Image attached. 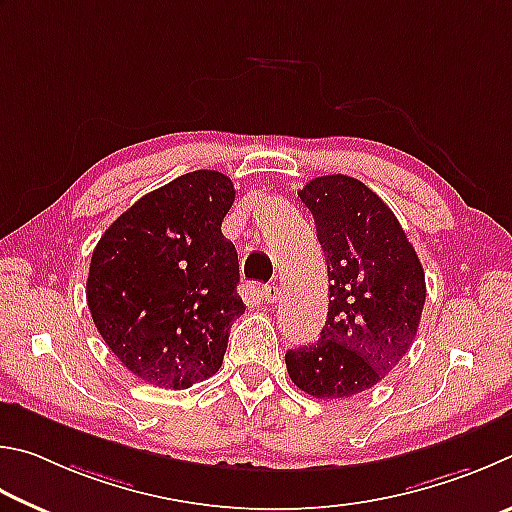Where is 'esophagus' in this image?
Segmentation results:
<instances>
[{
  "instance_id": "esophagus-1",
  "label": "esophagus",
  "mask_w": 512,
  "mask_h": 512,
  "mask_svg": "<svg viewBox=\"0 0 512 512\" xmlns=\"http://www.w3.org/2000/svg\"><path fill=\"white\" fill-rule=\"evenodd\" d=\"M263 299L267 303H279V299H281V288H279V285H276V283L265 285V288H263Z\"/></svg>"
}]
</instances>
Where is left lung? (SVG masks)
Returning <instances> with one entry per match:
<instances>
[{
  "label": "left lung",
  "mask_w": 512,
  "mask_h": 512,
  "mask_svg": "<svg viewBox=\"0 0 512 512\" xmlns=\"http://www.w3.org/2000/svg\"><path fill=\"white\" fill-rule=\"evenodd\" d=\"M328 265V319L317 344L285 353L308 396L351 398L378 384L411 348L425 272L393 211L360 179L324 175L299 191Z\"/></svg>",
  "instance_id": "left-lung-1"
}]
</instances>
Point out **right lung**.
I'll return each mask as SVG.
<instances>
[{
    "instance_id": "1",
    "label": "right lung",
    "mask_w": 512,
    "mask_h": 512,
    "mask_svg": "<svg viewBox=\"0 0 512 512\" xmlns=\"http://www.w3.org/2000/svg\"><path fill=\"white\" fill-rule=\"evenodd\" d=\"M236 200L227 175L193 170L121 213L98 240L87 306L107 348L143 382L188 389L220 369L245 303L222 236Z\"/></svg>"
}]
</instances>
